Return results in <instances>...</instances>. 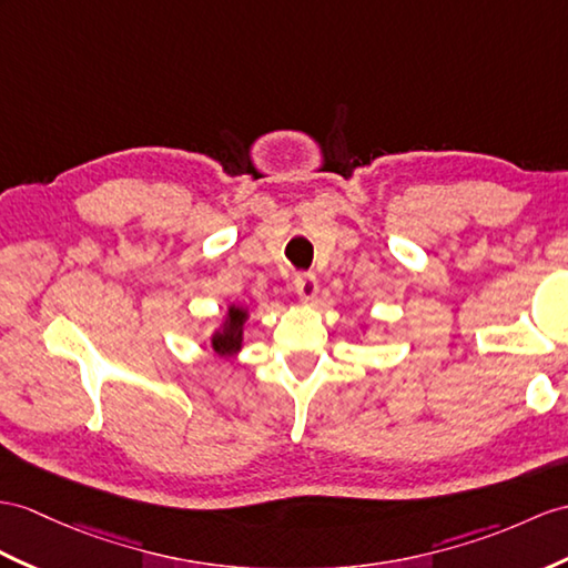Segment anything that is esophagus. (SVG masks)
Wrapping results in <instances>:
<instances>
[{
  "mask_svg": "<svg viewBox=\"0 0 568 568\" xmlns=\"http://www.w3.org/2000/svg\"><path fill=\"white\" fill-rule=\"evenodd\" d=\"M296 294L306 303L317 296V276L313 272H303L296 276Z\"/></svg>",
  "mask_w": 568,
  "mask_h": 568,
  "instance_id": "obj_1",
  "label": "esophagus"
}]
</instances>
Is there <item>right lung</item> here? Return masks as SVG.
I'll list each match as a JSON object with an SVG mask.
<instances>
[{"label":"right lung","mask_w":568,"mask_h":568,"mask_svg":"<svg viewBox=\"0 0 568 568\" xmlns=\"http://www.w3.org/2000/svg\"><path fill=\"white\" fill-rule=\"evenodd\" d=\"M247 321V308L229 306L226 321L212 335V347L219 356H233L241 352L243 344V325Z\"/></svg>","instance_id":"add662e5"}]
</instances>
